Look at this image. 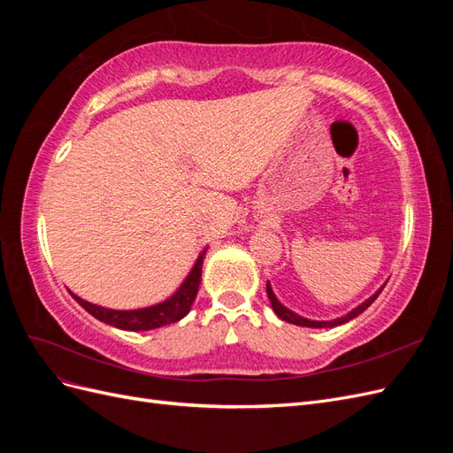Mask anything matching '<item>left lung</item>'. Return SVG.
<instances>
[{
	"mask_svg": "<svg viewBox=\"0 0 453 453\" xmlns=\"http://www.w3.org/2000/svg\"><path fill=\"white\" fill-rule=\"evenodd\" d=\"M383 287H386V283H383L374 295H370V296L365 300V303H361L359 306H355L351 311H348V313L342 315V318H336V319H331V321H315V319H308V318H303V315L295 313L293 310H289L287 306H283V304L280 303V300H278L276 293L272 291V285H270V281L266 283V295H268V298H270V304H272L273 313H276L280 319H283V321H287V323L298 325V326H310V328H333V326L344 325V323H348V321H351V319L357 318L359 313H363L370 304L374 303V300L378 298V295L381 293Z\"/></svg>",
	"mask_w": 453,
	"mask_h": 453,
	"instance_id": "1",
	"label": "left lung"
}]
</instances>
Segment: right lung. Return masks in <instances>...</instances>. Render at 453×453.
Returning <instances> with one entry per match:
<instances>
[{"instance_id":"right-lung-1","label":"right lung","mask_w":453,"mask_h":453,"mask_svg":"<svg viewBox=\"0 0 453 453\" xmlns=\"http://www.w3.org/2000/svg\"><path fill=\"white\" fill-rule=\"evenodd\" d=\"M205 253H208V248L202 250V253L196 258V263L187 273V278L183 280V283L180 287H177V291L173 295H170L166 300H162V303L153 304V306L138 308V310H111V308L92 304V303H88V300H83L72 291H70V295L90 315H94L98 321H104L105 325H111V326L122 328V331H132V333L153 331V328L181 321L190 311V308H193L195 298L198 295V285L202 280V265H203Z\"/></svg>"}]
</instances>
